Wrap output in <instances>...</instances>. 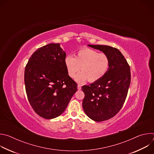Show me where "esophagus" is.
<instances>
[{
  "mask_svg": "<svg viewBox=\"0 0 154 154\" xmlns=\"http://www.w3.org/2000/svg\"><path fill=\"white\" fill-rule=\"evenodd\" d=\"M81 88H82L81 85H80V84H78V85H77V89H78L79 90H81Z\"/></svg>",
  "mask_w": 154,
  "mask_h": 154,
  "instance_id": "34e87169",
  "label": "esophagus"
}]
</instances>
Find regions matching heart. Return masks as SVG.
<instances>
[{
	"mask_svg": "<svg viewBox=\"0 0 154 154\" xmlns=\"http://www.w3.org/2000/svg\"><path fill=\"white\" fill-rule=\"evenodd\" d=\"M64 65L68 75L74 78L80 69L82 71L75 77L79 82L88 79L90 82L99 80L106 73L109 60L106 54L85 48L78 51L75 57L68 55L64 58Z\"/></svg>",
	"mask_w": 154,
	"mask_h": 154,
	"instance_id": "b5f03b06",
	"label": "heart"
}]
</instances>
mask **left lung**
Returning a JSON list of instances; mask_svg holds the SVG:
<instances>
[{"instance_id": "1", "label": "left lung", "mask_w": 154, "mask_h": 154, "mask_svg": "<svg viewBox=\"0 0 154 154\" xmlns=\"http://www.w3.org/2000/svg\"><path fill=\"white\" fill-rule=\"evenodd\" d=\"M106 54L109 60L105 75L89 85H84L82 106L86 115L92 120L101 122L115 116L122 108L130 84L129 65L116 48L103 45H88Z\"/></svg>"}]
</instances>
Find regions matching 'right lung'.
Masks as SVG:
<instances>
[{"label": "right lung", "instance_id": "obj_1", "mask_svg": "<svg viewBox=\"0 0 154 154\" xmlns=\"http://www.w3.org/2000/svg\"><path fill=\"white\" fill-rule=\"evenodd\" d=\"M66 55L59 43H51L38 48L26 64L24 82L29 102L45 119L61 115L77 90L64 65Z\"/></svg>", "mask_w": 154, "mask_h": 154}]
</instances>
